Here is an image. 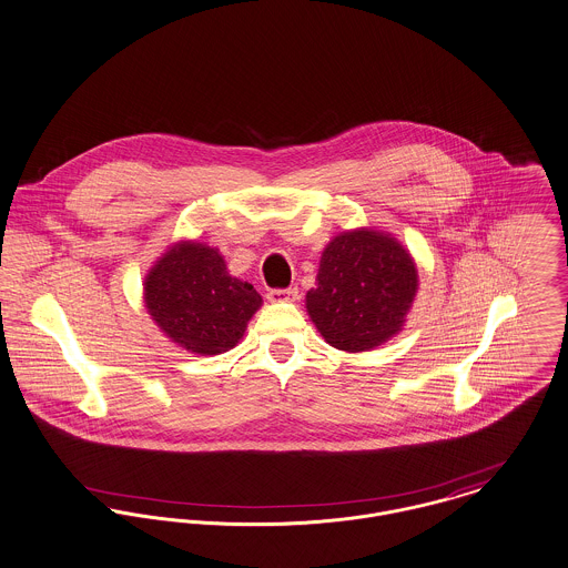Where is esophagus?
<instances>
[{"label":"esophagus","instance_id":"1","mask_svg":"<svg viewBox=\"0 0 568 568\" xmlns=\"http://www.w3.org/2000/svg\"><path fill=\"white\" fill-rule=\"evenodd\" d=\"M267 301L270 303H294L298 298V290L296 287H287V290H267Z\"/></svg>","mask_w":568,"mask_h":568}]
</instances>
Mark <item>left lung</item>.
I'll use <instances>...</instances> for the list:
<instances>
[{"mask_svg":"<svg viewBox=\"0 0 568 568\" xmlns=\"http://www.w3.org/2000/svg\"><path fill=\"white\" fill-rule=\"evenodd\" d=\"M306 311L333 348L365 352L397 335L417 294L410 253L376 229L335 235L322 253Z\"/></svg>","mask_w":568,"mask_h":568,"instance_id":"obj_1","label":"left lung"}]
</instances>
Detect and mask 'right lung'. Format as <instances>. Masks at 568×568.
Instances as JSON below:
<instances>
[{
    "instance_id": "obj_1",
    "label": "right lung",
    "mask_w": 568,
    "mask_h": 568,
    "mask_svg": "<svg viewBox=\"0 0 568 568\" xmlns=\"http://www.w3.org/2000/svg\"><path fill=\"white\" fill-rule=\"evenodd\" d=\"M257 290L231 276L216 248L176 242L144 276V306L176 346L212 356L237 346L262 306Z\"/></svg>"
}]
</instances>
